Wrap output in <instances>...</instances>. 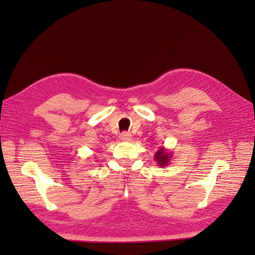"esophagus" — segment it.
<instances>
[{
	"mask_svg": "<svg viewBox=\"0 0 255 255\" xmlns=\"http://www.w3.org/2000/svg\"><path fill=\"white\" fill-rule=\"evenodd\" d=\"M121 139L123 140V141L129 142V141H131L132 136H131V133H129V132H123V133L121 134Z\"/></svg>",
	"mask_w": 255,
	"mask_h": 255,
	"instance_id": "esophagus-1",
	"label": "esophagus"
}]
</instances>
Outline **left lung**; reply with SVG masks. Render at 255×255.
<instances>
[{
  "label": "left lung",
  "instance_id": "left-lung-1",
  "mask_svg": "<svg viewBox=\"0 0 255 255\" xmlns=\"http://www.w3.org/2000/svg\"><path fill=\"white\" fill-rule=\"evenodd\" d=\"M172 152L169 150H166L164 147H162L159 149V151H156V153L154 154V160L156 161L159 166L163 167L170 164V162L172 160Z\"/></svg>",
  "mask_w": 255,
  "mask_h": 255
}]
</instances>
